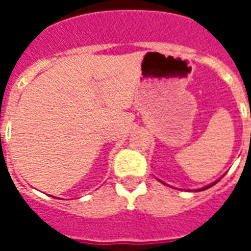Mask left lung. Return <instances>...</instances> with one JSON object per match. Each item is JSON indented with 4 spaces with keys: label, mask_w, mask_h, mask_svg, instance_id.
Listing matches in <instances>:
<instances>
[{
    "label": "left lung",
    "mask_w": 251,
    "mask_h": 251,
    "mask_svg": "<svg viewBox=\"0 0 251 251\" xmlns=\"http://www.w3.org/2000/svg\"><path fill=\"white\" fill-rule=\"evenodd\" d=\"M221 180V179H219ZM219 180H216V181H214V183H211L210 185H205V187H203V188H199V189H195V191H204V189H207V188H210V187H212V185L214 184H216V183H218V181H219ZM160 181H161V180H160ZM161 183H163V184H165V183H164V181H161Z\"/></svg>",
    "instance_id": "8db88e82"
}]
</instances>
